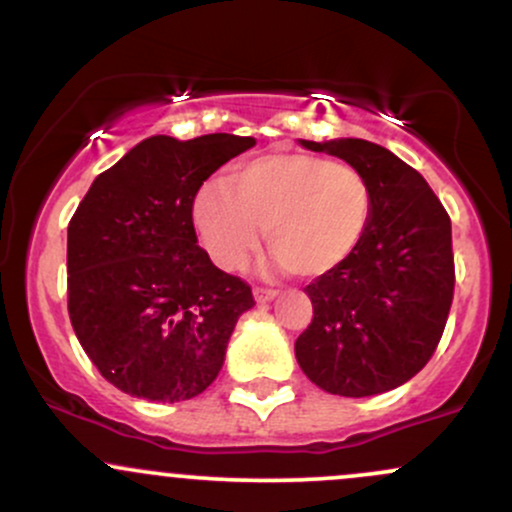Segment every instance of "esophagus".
Masks as SVG:
<instances>
[{"mask_svg": "<svg viewBox=\"0 0 512 512\" xmlns=\"http://www.w3.org/2000/svg\"><path fill=\"white\" fill-rule=\"evenodd\" d=\"M255 301L257 303H269V301H274L276 296H279V291H274V289H264V286H255Z\"/></svg>", "mask_w": 512, "mask_h": 512, "instance_id": "obj_1", "label": "esophagus"}]
</instances>
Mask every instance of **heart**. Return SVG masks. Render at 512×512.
Here are the masks:
<instances>
[{
  "instance_id": "1",
  "label": "heart",
  "mask_w": 512,
  "mask_h": 512,
  "mask_svg": "<svg viewBox=\"0 0 512 512\" xmlns=\"http://www.w3.org/2000/svg\"><path fill=\"white\" fill-rule=\"evenodd\" d=\"M373 209V187L361 170L296 151L240 163L228 182H204L192 199V221L223 269L243 267L267 231L281 267L317 279L356 255Z\"/></svg>"
}]
</instances>
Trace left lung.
<instances>
[{"instance_id":"obj_1","label":"left lung","mask_w":512,"mask_h":512,"mask_svg":"<svg viewBox=\"0 0 512 512\" xmlns=\"http://www.w3.org/2000/svg\"><path fill=\"white\" fill-rule=\"evenodd\" d=\"M342 158L370 180L368 236L349 262L305 286L313 320L296 339L303 373L325 392L395 390L431 361L455 291L450 216L428 182L366 139L301 142Z\"/></svg>"}]
</instances>
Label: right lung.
I'll return each mask as SVG.
<instances>
[{"mask_svg":"<svg viewBox=\"0 0 512 512\" xmlns=\"http://www.w3.org/2000/svg\"><path fill=\"white\" fill-rule=\"evenodd\" d=\"M252 137L158 134L93 180L67 228V308L108 383L149 402H182L214 383L250 284L197 245L192 199Z\"/></svg>","mask_w":512,"mask_h":512,"instance_id":"obj_1","label":"right lung"}]
</instances>
